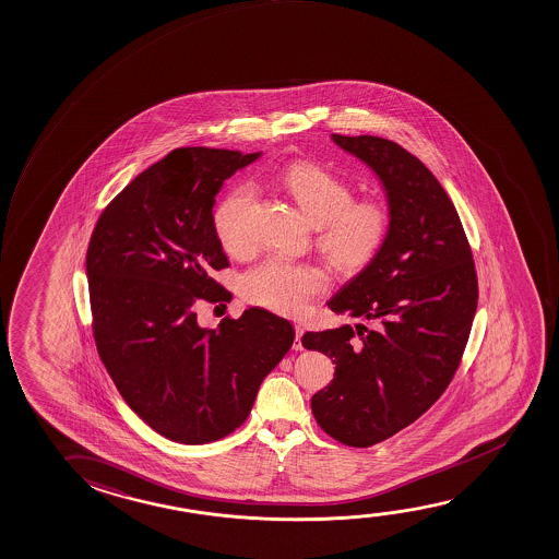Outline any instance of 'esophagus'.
Returning a JSON list of instances; mask_svg holds the SVG:
<instances>
[{"instance_id":"esophagus-1","label":"esophagus","mask_w":559,"mask_h":559,"mask_svg":"<svg viewBox=\"0 0 559 559\" xmlns=\"http://www.w3.org/2000/svg\"><path fill=\"white\" fill-rule=\"evenodd\" d=\"M294 331H296V338H294L292 348L296 349V352H301V349H304V344H301V334H304V329H301L300 324H296V326H294Z\"/></svg>"}]
</instances>
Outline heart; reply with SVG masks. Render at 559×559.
I'll list each match as a JSON object with an SVG mask.
<instances>
[{
	"label": "heart",
	"mask_w": 559,
	"mask_h": 559,
	"mask_svg": "<svg viewBox=\"0 0 559 559\" xmlns=\"http://www.w3.org/2000/svg\"><path fill=\"white\" fill-rule=\"evenodd\" d=\"M278 185L298 202L317 225V248L334 267H367L389 242L394 211L379 198L354 200V188L336 173L311 162H296L281 170ZM255 190L250 185L233 188L213 213V228L223 250L243 255L253 248L250 213ZM329 288V275L309 261L269 258L242 278L246 300L283 316H300Z\"/></svg>",
	"instance_id": "obj_1"
}]
</instances>
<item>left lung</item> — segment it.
<instances>
[{
    "mask_svg": "<svg viewBox=\"0 0 559 559\" xmlns=\"http://www.w3.org/2000/svg\"><path fill=\"white\" fill-rule=\"evenodd\" d=\"M332 140L377 170L394 227L329 301L334 313L369 324L306 332L301 344L336 365L331 384L311 397L319 427L342 444L369 448L417 421L452 382L477 311V269L452 200L415 155L381 136Z\"/></svg>",
    "mask_w": 559,
    "mask_h": 559,
    "instance_id": "obj_1",
    "label": "left lung"
}]
</instances>
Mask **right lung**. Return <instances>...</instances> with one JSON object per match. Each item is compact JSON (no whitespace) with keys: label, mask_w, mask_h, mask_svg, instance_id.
<instances>
[{"label":"right lung","mask_w":559,"mask_h":559,"mask_svg":"<svg viewBox=\"0 0 559 559\" xmlns=\"http://www.w3.org/2000/svg\"><path fill=\"white\" fill-rule=\"evenodd\" d=\"M259 154L178 147L122 188L86 251L92 332L122 400L162 437L207 444L238 429L294 329L265 309L202 329L200 301L225 304L228 267L211 207Z\"/></svg>","instance_id":"1"}]
</instances>
